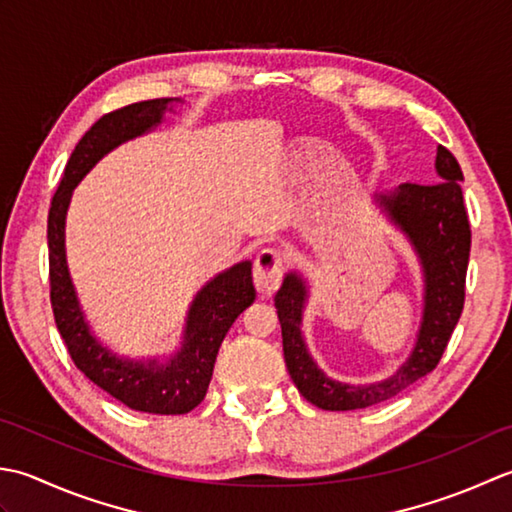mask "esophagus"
Returning <instances> with one entry per match:
<instances>
[{
	"mask_svg": "<svg viewBox=\"0 0 512 512\" xmlns=\"http://www.w3.org/2000/svg\"><path fill=\"white\" fill-rule=\"evenodd\" d=\"M285 254L276 247L260 249L254 260V280L260 294H274V291L283 283L285 276Z\"/></svg>",
	"mask_w": 512,
	"mask_h": 512,
	"instance_id": "1",
	"label": "esophagus"
}]
</instances>
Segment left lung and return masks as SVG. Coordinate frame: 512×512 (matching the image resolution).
<instances>
[{
	"label": "left lung",
	"instance_id": "left-lung-1",
	"mask_svg": "<svg viewBox=\"0 0 512 512\" xmlns=\"http://www.w3.org/2000/svg\"><path fill=\"white\" fill-rule=\"evenodd\" d=\"M437 181L402 183L398 192L380 196V205L389 212L402 232L411 238L424 267V316L411 358L389 380L367 387H353L329 380L307 353L300 336L305 285L296 274H287L276 294L283 353L291 380L307 402L325 411L367 409L391 400L411 387L440 364L446 344L462 316L466 298V269L471 256V223H468L460 163L444 145L437 148Z\"/></svg>",
	"mask_w": 512,
	"mask_h": 512
}]
</instances>
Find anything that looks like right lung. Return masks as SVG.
<instances>
[{
  "mask_svg": "<svg viewBox=\"0 0 512 512\" xmlns=\"http://www.w3.org/2000/svg\"><path fill=\"white\" fill-rule=\"evenodd\" d=\"M168 99H150L112 110L92 125L70 154L48 210V276L57 329L75 367L114 400L134 411L181 415L203 402L218 347L229 327L256 300L252 263H238L207 283L187 316L183 349L168 362L121 360L92 338L70 283L64 223L70 194L92 165L119 143L139 137L161 121Z\"/></svg>",
  "mask_w": 512,
  "mask_h": 512,
  "instance_id": "add662e5",
  "label": "right lung"
}]
</instances>
